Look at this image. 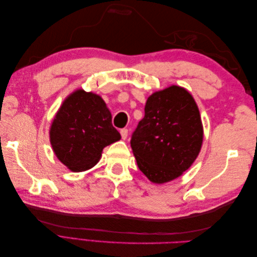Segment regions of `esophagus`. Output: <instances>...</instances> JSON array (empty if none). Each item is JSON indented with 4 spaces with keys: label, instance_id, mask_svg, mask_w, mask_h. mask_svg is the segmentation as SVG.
<instances>
[{
    "label": "esophagus",
    "instance_id": "1",
    "mask_svg": "<svg viewBox=\"0 0 257 257\" xmlns=\"http://www.w3.org/2000/svg\"><path fill=\"white\" fill-rule=\"evenodd\" d=\"M120 134H121L122 139H126V138H127V134H128L127 128H122V130L120 131Z\"/></svg>",
    "mask_w": 257,
    "mask_h": 257
}]
</instances>
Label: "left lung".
Here are the masks:
<instances>
[{
	"instance_id": "left-lung-1",
	"label": "left lung",
	"mask_w": 257,
	"mask_h": 257,
	"mask_svg": "<svg viewBox=\"0 0 257 257\" xmlns=\"http://www.w3.org/2000/svg\"><path fill=\"white\" fill-rule=\"evenodd\" d=\"M198 107L184 88L172 85L147 99L145 116L131 139L139 169L153 183L180 177L203 145Z\"/></svg>"
}]
</instances>
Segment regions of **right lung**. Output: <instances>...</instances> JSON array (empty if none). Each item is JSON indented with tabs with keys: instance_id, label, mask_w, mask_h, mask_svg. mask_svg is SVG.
Listing matches in <instances>:
<instances>
[{
	"instance_id": "1",
	"label": "right lung",
	"mask_w": 257,
	"mask_h": 257,
	"mask_svg": "<svg viewBox=\"0 0 257 257\" xmlns=\"http://www.w3.org/2000/svg\"><path fill=\"white\" fill-rule=\"evenodd\" d=\"M50 144L57 158L72 172L94 166L105 147L120 141L104 99L82 89L68 95L50 126Z\"/></svg>"
}]
</instances>
